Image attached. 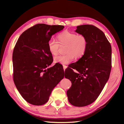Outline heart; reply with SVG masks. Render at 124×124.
<instances>
[{
	"label": "heart",
	"instance_id": "b5f03b06",
	"mask_svg": "<svg viewBox=\"0 0 124 124\" xmlns=\"http://www.w3.org/2000/svg\"><path fill=\"white\" fill-rule=\"evenodd\" d=\"M84 43L82 39L77 38L72 44L71 52L76 56H80L84 51Z\"/></svg>",
	"mask_w": 124,
	"mask_h": 124
}]
</instances>
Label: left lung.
<instances>
[{"instance_id":"obj_1","label":"left lung","mask_w":124,"mask_h":124,"mask_svg":"<svg viewBox=\"0 0 124 124\" xmlns=\"http://www.w3.org/2000/svg\"><path fill=\"white\" fill-rule=\"evenodd\" d=\"M57 32L52 25L37 24L24 31L13 53V80L26 101L42 106L63 78L61 69L53 61L49 41Z\"/></svg>"}]
</instances>
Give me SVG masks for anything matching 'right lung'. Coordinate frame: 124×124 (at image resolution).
Listing matches in <instances>:
<instances>
[{
    "label": "right lung",
    "mask_w": 124,
    "mask_h": 124,
    "mask_svg": "<svg viewBox=\"0 0 124 124\" xmlns=\"http://www.w3.org/2000/svg\"><path fill=\"white\" fill-rule=\"evenodd\" d=\"M76 32L82 35L86 42L83 56L69 67L73 70L65 76L72 85L67 92L68 100L75 107H85L98 97L108 80L112 67L111 46L103 32L93 25L77 26Z\"/></svg>",
    "instance_id": "right-lung-1"
}]
</instances>
